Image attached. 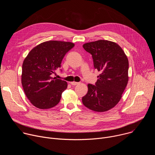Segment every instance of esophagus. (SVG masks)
<instances>
[{
    "instance_id": "34e87169",
    "label": "esophagus",
    "mask_w": 155,
    "mask_h": 155,
    "mask_svg": "<svg viewBox=\"0 0 155 155\" xmlns=\"http://www.w3.org/2000/svg\"><path fill=\"white\" fill-rule=\"evenodd\" d=\"M79 83H78V82H75V81H72V82H71V84L72 85V86H75V85H77V84H78Z\"/></svg>"
}]
</instances>
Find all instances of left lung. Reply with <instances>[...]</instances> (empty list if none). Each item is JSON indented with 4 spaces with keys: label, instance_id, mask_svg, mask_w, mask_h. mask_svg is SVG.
Instances as JSON below:
<instances>
[{
    "label": "left lung",
    "instance_id": "obj_1",
    "mask_svg": "<svg viewBox=\"0 0 155 155\" xmlns=\"http://www.w3.org/2000/svg\"><path fill=\"white\" fill-rule=\"evenodd\" d=\"M83 48L92 55L94 68L100 72L95 85L88 84L83 105L103 112L120 101L128 81L129 61L123 49L115 42L100 40L84 43Z\"/></svg>",
    "mask_w": 155,
    "mask_h": 155
}]
</instances>
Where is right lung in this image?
<instances>
[{"label": "right lung", "mask_w": 155, "mask_h": 155, "mask_svg": "<svg viewBox=\"0 0 155 155\" xmlns=\"http://www.w3.org/2000/svg\"><path fill=\"white\" fill-rule=\"evenodd\" d=\"M74 47L71 42L45 41L34 47L25 59L21 83L26 96L35 107L48 109L59 102L68 83L51 75L61 68L64 56Z\"/></svg>", "instance_id": "1"}]
</instances>
